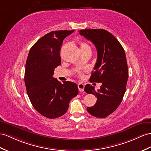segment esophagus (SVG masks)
Wrapping results in <instances>:
<instances>
[{"label":"esophagus","mask_w":151,"mask_h":151,"mask_svg":"<svg viewBox=\"0 0 151 151\" xmlns=\"http://www.w3.org/2000/svg\"><path fill=\"white\" fill-rule=\"evenodd\" d=\"M78 90L80 91V92H83L84 91V88H85V86L84 84L83 83H78Z\"/></svg>","instance_id":"obj_1"}]
</instances>
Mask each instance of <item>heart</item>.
I'll list each match as a JSON object with an SVG mask.
<instances>
[{
  "label": "heart",
  "mask_w": 151,
  "mask_h": 151,
  "mask_svg": "<svg viewBox=\"0 0 151 151\" xmlns=\"http://www.w3.org/2000/svg\"><path fill=\"white\" fill-rule=\"evenodd\" d=\"M80 48L81 49H83L85 48H87V47H89V46H88L86 42H80Z\"/></svg>",
  "instance_id": "1"
}]
</instances>
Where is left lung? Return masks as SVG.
Segmentation results:
<instances>
[{
	"mask_svg": "<svg viewBox=\"0 0 151 151\" xmlns=\"http://www.w3.org/2000/svg\"><path fill=\"white\" fill-rule=\"evenodd\" d=\"M78 32L92 41L97 50V61L90 81L102 83L97 91L90 84L85 86L86 92L97 97L95 105L87 110L92 116L105 118L117 109L125 94L128 68L124 50L115 36L106 30L84 29Z\"/></svg>",
	"mask_w": 151,
	"mask_h": 151,
	"instance_id": "obj_1",
	"label": "left lung"
}]
</instances>
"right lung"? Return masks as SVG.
I'll use <instances>...</instances> for the list:
<instances>
[{
	"label": "right lung",
	"mask_w": 151,
	"mask_h": 151,
	"mask_svg": "<svg viewBox=\"0 0 151 151\" xmlns=\"http://www.w3.org/2000/svg\"><path fill=\"white\" fill-rule=\"evenodd\" d=\"M73 32L57 30L46 34L32 46L27 59V92L35 110L46 118L55 119L65 114L71 99L78 93L75 83L66 81L61 83L53 77L54 69L61 64L62 43Z\"/></svg>",
	"instance_id": "right-lung-1"
}]
</instances>
